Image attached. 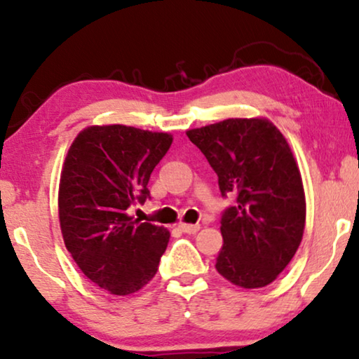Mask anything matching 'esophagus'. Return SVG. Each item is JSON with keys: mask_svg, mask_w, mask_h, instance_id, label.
Listing matches in <instances>:
<instances>
[{"mask_svg": "<svg viewBox=\"0 0 359 359\" xmlns=\"http://www.w3.org/2000/svg\"><path fill=\"white\" fill-rule=\"evenodd\" d=\"M180 231L187 233V235H195V233L200 229V224H187V223H180L179 224Z\"/></svg>", "mask_w": 359, "mask_h": 359, "instance_id": "esophagus-1", "label": "esophagus"}]
</instances>
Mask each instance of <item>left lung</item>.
Masks as SVG:
<instances>
[{
  "instance_id": "8db88e82",
  "label": "left lung",
  "mask_w": 359,
  "mask_h": 359,
  "mask_svg": "<svg viewBox=\"0 0 359 359\" xmlns=\"http://www.w3.org/2000/svg\"><path fill=\"white\" fill-rule=\"evenodd\" d=\"M218 175L223 248L217 271L245 289L271 284L302 241L305 195L292 151L266 119H224L187 131Z\"/></svg>"
}]
</instances>
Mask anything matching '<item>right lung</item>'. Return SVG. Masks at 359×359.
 I'll return each mask as SVG.
<instances>
[{
	"label": "right lung",
	"instance_id": "obj_1",
	"mask_svg": "<svg viewBox=\"0 0 359 359\" xmlns=\"http://www.w3.org/2000/svg\"><path fill=\"white\" fill-rule=\"evenodd\" d=\"M170 144L167 133L92 126L65 157L59 189L64 243L80 271L114 295L144 287L169 243L164 226L140 223L128 208L149 198V177Z\"/></svg>",
	"mask_w": 359,
	"mask_h": 359
}]
</instances>
